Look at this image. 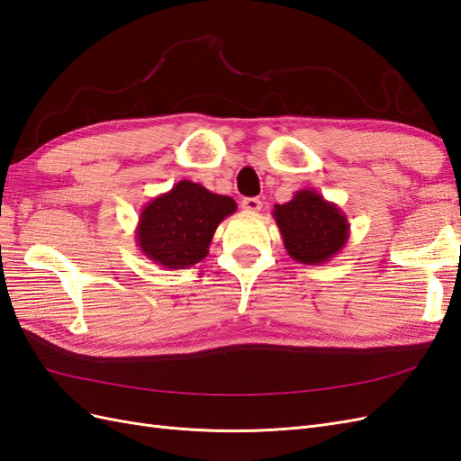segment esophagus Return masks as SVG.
I'll return each mask as SVG.
<instances>
[{
    "label": "esophagus",
    "instance_id": "34e87169",
    "mask_svg": "<svg viewBox=\"0 0 461 461\" xmlns=\"http://www.w3.org/2000/svg\"><path fill=\"white\" fill-rule=\"evenodd\" d=\"M261 205H263V202L259 198H244L242 200V209H246V212H249V213L259 212Z\"/></svg>",
    "mask_w": 461,
    "mask_h": 461
}]
</instances>
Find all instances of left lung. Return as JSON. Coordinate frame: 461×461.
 <instances>
[{"mask_svg":"<svg viewBox=\"0 0 461 461\" xmlns=\"http://www.w3.org/2000/svg\"><path fill=\"white\" fill-rule=\"evenodd\" d=\"M288 256L303 265H323L350 239V222L342 209L319 192L298 190L286 203L273 209Z\"/></svg>","mask_w":461,"mask_h":461,"instance_id":"8db88e82","label":"left lung"}]
</instances>
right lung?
I'll use <instances>...</instances> for the list:
<instances>
[{"instance_id":"right-lung-1","label":"right lung","mask_w":461,"mask_h":461,"mask_svg":"<svg viewBox=\"0 0 461 461\" xmlns=\"http://www.w3.org/2000/svg\"><path fill=\"white\" fill-rule=\"evenodd\" d=\"M236 212L230 196L209 192L192 180L153 198L138 217L136 244L165 269H186L209 254L219 222Z\"/></svg>"}]
</instances>
